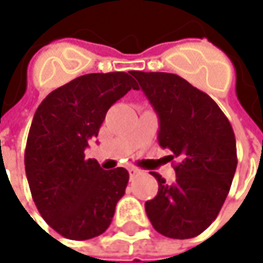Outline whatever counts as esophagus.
Wrapping results in <instances>:
<instances>
[{"label":"esophagus","mask_w":263,"mask_h":263,"mask_svg":"<svg viewBox=\"0 0 263 263\" xmlns=\"http://www.w3.org/2000/svg\"><path fill=\"white\" fill-rule=\"evenodd\" d=\"M139 173H140V171H139L137 168H135V167L128 168V174H130V178H135V177H136Z\"/></svg>","instance_id":"obj_1"}]
</instances>
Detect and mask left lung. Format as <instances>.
<instances>
[{
  "label": "left lung",
  "mask_w": 263,
  "mask_h": 263,
  "mask_svg": "<svg viewBox=\"0 0 263 263\" xmlns=\"http://www.w3.org/2000/svg\"><path fill=\"white\" fill-rule=\"evenodd\" d=\"M159 117L158 142L170 149L176 180L158 173V195L145 203L159 234L192 238L218 217L237 168L233 127L217 102L173 73L132 71Z\"/></svg>",
  "instance_id": "left-lung-1"
}]
</instances>
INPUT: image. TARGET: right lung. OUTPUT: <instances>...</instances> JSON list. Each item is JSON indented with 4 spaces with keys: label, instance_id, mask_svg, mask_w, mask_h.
Listing matches in <instances>:
<instances>
[{
    "label": "right lung",
    "instance_id": "1",
    "mask_svg": "<svg viewBox=\"0 0 263 263\" xmlns=\"http://www.w3.org/2000/svg\"><path fill=\"white\" fill-rule=\"evenodd\" d=\"M130 89L139 86L128 73H90L52 90L36 109L26 142V177L39 214L63 237L102 234L126 192V168L105 171L96 159H85V149L106 111Z\"/></svg>",
    "mask_w": 263,
    "mask_h": 263
}]
</instances>
